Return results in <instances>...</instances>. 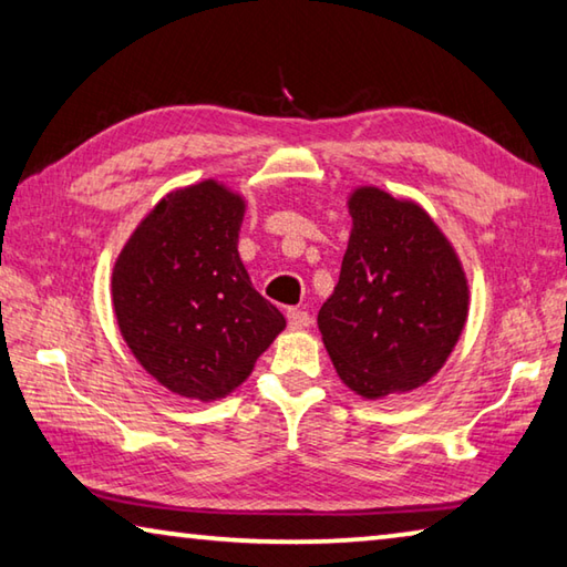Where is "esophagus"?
Wrapping results in <instances>:
<instances>
[{"instance_id": "obj_1", "label": "esophagus", "mask_w": 567, "mask_h": 567, "mask_svg": "<svg viewBox=\"0 0 567 567\" xmlns=\"http://www.w3.org/2000/svg\"><path fill=\"white\" fill-rule=\"evenodd\" d=\"M310 322H312L310 312L297 310V307H290V310H287V324H290L292 329H305V327H310Z\"/></svg>"}]
</instances>
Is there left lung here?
Listing matches in <instances>:
<instances>
[{
  "label": "left lung",
  "instance_id": "left-lung-1",
  "mask_svg": "<svg viewBox=\"0 0 567 567\" xmlns=\"http://www.w3.org/2000/svg\"><path fill=\"white\" fill-rule=\"evenodd\" d=\"M352 235L334 295L317 315L342 382L367 399L426 384L468 312L456 252L416 203L379 188L349 198Z\"/></svg>",
  "mask_w": 567,
  "mask_h": 567
}]
</instances>
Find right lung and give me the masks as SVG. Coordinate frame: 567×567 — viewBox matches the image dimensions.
I'll use <instances>...</instances> for the list:
<instances>
[{"instance_id":"right-lung-1","label":"right lung","mask_w":567,"mask_h":567,"mask_svg":"<svg viewBox=\"0 0 567 567\" xmlns=\"http://www.w3.org/2000/svg\"><path fill=\"white\" fill-rule=\"evenodd\" d=\"M243 213V198L215 181L171 193L113 270L123 339L143 369L181 396L228 394L285 327L240 262Z\"/></svg>"}]
</instances>
